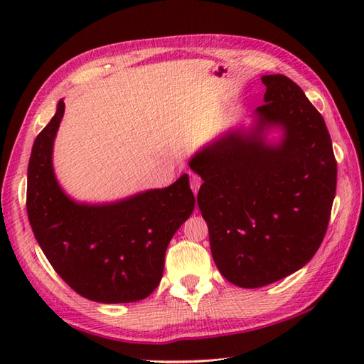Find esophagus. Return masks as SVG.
<instances>
[{"mask_svg":"<svg viewBox=\"0 0 364 364\" xmlns=\"http://www.w3.org/2000/svg\"><path fill=\"white\" fill-rule=\"evenodd\" d=\"M200 186H202V178H200L198 175H191V189L194 191V194L197 196V192L200 189Z\"/></svg>","mask_w":364,"mask_h":364,"instance_id":"1","label":"esophagus"}]
</instances>
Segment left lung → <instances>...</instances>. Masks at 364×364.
<instances>
[{"instance_id": "obj_1", "label": "left lung", "mask_w": 364, "mask_h": 364, "mask_svg": "<svg viewBox=\"0 0 364 364\" xmlns=\"http://www.w3.org/2000/svg\"><path fill=\"white\" fill-rule=\"evenodd\" d=\"M250 129H231L189 161L215 266L230 283L261 288L318 252L336 192V159L319 111L284 75H264ZM280 127L272 144L267 133Z\"/></svg>"}]
</instances>
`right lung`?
<instances>
[{
	"mask_svg": "<svg viewBox=\"0 0 364 364\" xmlns=\"http://www.w3.org/2000/svg\"><path fill=\"white\" fill-rule=\"evenodd\" d=\"M65 105L36 137L28 166L26 211L33 233L58 275L80 296L100 304H129L156 289L166 250L196 197L183 173L164 189L120 202L78 203L59 186L53 144Z\"/></svg>",
	"mask_w": 364,
	"mask_h": 364,
	"instance_id": "right-lung-1",
	"label": "right lung"
}]
</instances>
